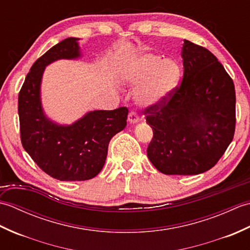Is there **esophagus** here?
<instances>
[{"mask_svg":"<svg viewBox=\"0 0 250 250\" xmlns=\"http://www.w3.org/2000/svg\"><path fill=\"white\" fill-rule=\"evenodd\" d=\"M128 121L130 124H136V122H139V116L135 113V111H131L128 116Z\"/></svg>","mask_w":250,"mask_h":250,"instance_id":"obj_1","label":"esophagus"}]
</instances>
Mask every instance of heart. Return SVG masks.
Instances as JSON below:
<instances>
[{
    "instance_id": "1",
    "label": "heart",
    "mask_w": 250,
    "mask_h": 250,
    "mask_svg": "<svg viewBox=\"0 0 250 250\" xmlns=\"http://www.w3.org/2000/svg\"><path fill=\"white\" fill-rule=\"evenodd\" d=\"M122 77L130 83H142L135 94L140 105H150L167 99L178 86L182 67L172 59L145 54L126 66Z\"/></svg>"
}]
</instances>
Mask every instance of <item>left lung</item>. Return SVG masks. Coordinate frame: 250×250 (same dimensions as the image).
<instances>
[{"label":"left lung","mask_w":250,"mask_h":250,"mask_svg":"<svg viewBox=\"0 0 250 250\" xmlns=\"http://www.w3.org/2000/svg\"><path fill=\"white\" fill-rule=\"evenodd\" d=\"M180 86L144 110L153 136L147 156L159 172L196 175L213 167L235 131V89L209 50L185 40Z\"/></svg>","instance_id":"obj_1"}]
</instances>
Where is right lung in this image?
<instances>
[{
	"mask_svg": "<svg viewBox=\"0 0 250 250\" xmlns=\"http://www.w3.org/2000/svg\"><path fill=\"white\" fill-rule=\"evenodd\" d=\"M68 37L45 52L32 65L18 97L20 137L24 150L49 176L62 182H82L103 168L109 141L126 125L129 110L89 111L70 125L47 118L41 101L45 67L60 59L82 56L77 41Z\"/></svg>",
	"mask_w": 250,
	"mask_h": 250,
	"instance_id": "obj_1",
	"label": "right lung"
}]
</instances>
